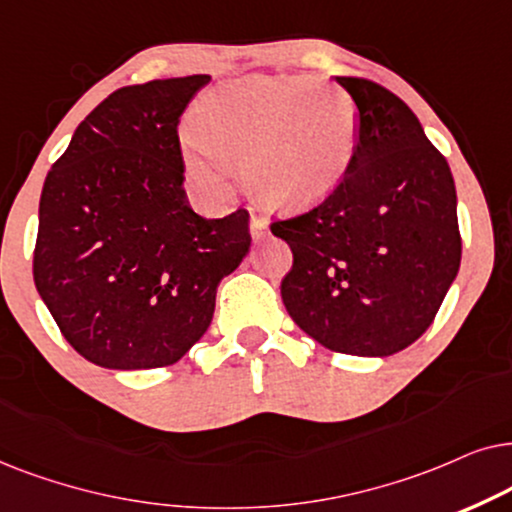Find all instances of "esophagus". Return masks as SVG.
Returning <instances> with one entry per match:
<instances>
[{"instance_id": "esophagus-1", "label": "esophagus", "mask_w": 512, "mask_h": 512, "mask_svg": "<svg viewBox=\"0 0 512 512\" xmlns=\"http://www.w3.org/2000/svg\"><path fill=\"white\" fill-rule=\"evenodd\" d=\"M250 234H252V238H255V241H262V238L269 234L267 220H262V217L252 215L250 217Z\"/></svg>"}]
</instances>
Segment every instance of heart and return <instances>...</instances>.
Returning a JSON list of instances; mask_svg holds the SVG:
<instances>
[{
    "label": "heart",
    "mask_w": 512,
    "mask_h": 512,
    "mask_svg": "<svg viewBox=\"0 0 512 512\" xmlns=\"http://www.w3.org/2000/svg\"><path fill=\"white\" fill-rule=\"evenodd\" d=\"M182 140L196 185L224 194L222 166H243L252 199L302 213L323 203L349 175L360 109L342 86L313 77H245L217 86L196 105Z\"/></svg>",
    "instance_id": "1"
}]
</instances>
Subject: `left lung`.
Segmentation results:
<instances>
[{
  "mask_svg": "<svg viewBox=\"0 0 512 512\" xmlns=\"http://www.w3.org/2000/svg\"><path fill=\"white\" fill-rule=\"evenodd\" d=\"M337 84L360 109L356 159L320 206L271 224L292 250L281 297L325 349L386 358L424 335L459 274L454 177L398 95Z\"/></svg>",
  "mask_w": 512,
  "mask_h": 512,
  "instance_id": "left-lung-1",
  "label": "left lung"
}]
</instances>
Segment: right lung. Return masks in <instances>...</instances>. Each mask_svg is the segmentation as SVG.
Listing matches in <instances>:
<instances>
[{
    "mask_svg": "<svg viewBox=\"0 0 512 512\" xmlns=\"http://www.w3.org/2000/svg\"><path fill=\"white\" fill-rule=\"evenodd\" d=\"M208 81L119 88L46 175L34 285L72 349L107 370L177 363L208 330L217 285L250 250L248 210L206 220L182 187L177 124Z\"/></svg>",
    "mask_w": 512,
    "mask_h": 512,
    "instance_id": "add662e5",
    "label": "right lung"
}]
</instances>
